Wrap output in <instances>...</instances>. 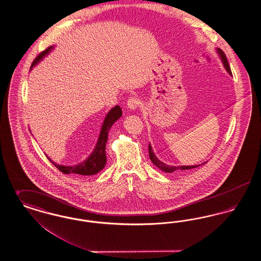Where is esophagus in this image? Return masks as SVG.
<instances>
[{"mask_svg": "<svg viewBox=\"0 0 261 261\" xmlns=\"http://www.w3.org/2000/svg\"><path fill=\"white\" fill-rule=\"evenodd\" d=\"M139 103H140L139 99L135 98V97H131L127 100V107L130 110H136L137 108L139 107Z\"/></svg>", "mask_w": 261, "mask_h": 261, "instance_id": "34e87169", "label": "esophagus"}]
</instances>
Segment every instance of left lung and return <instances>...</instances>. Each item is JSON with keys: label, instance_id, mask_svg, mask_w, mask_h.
<instances>
[{"label": "left lung", "instance_id": "left-lung-1", "mask_svg": "<svg viewBox=\"0 0 261 261\" xmlns=\"http://www.w3.org/2000/svg\"><path fill=\"white\" fill-rule=\"evenodd\" d=\"M217 51H218V54H219V56H220V58H221V61L223 62L224 67L226 68V70L230 73V74H232V71H231V68H230V66H229V63H228V60H227V58H226V56H225V54H224V51L222 50H220V49H217ZM149 159H150V161L151 162L156 166V167H159L161 170L162 171H164V172H166V173H172L174 171H177V170H187V169H192V168H196V167H198L199 165H192V166H173V165H168V164H165V163H163V162H161L155 155H154V153H153V151H152V149H151V146H150V144H149ZM205 163V162H204ZM204 163H201V164H204Z\"/></svg>", "mask_w": 261, "mask_h": 261}]
</instances>
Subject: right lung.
I'll return each instance as SVG.
<instances>
[{
  "label": "right lung",
  "mask_w": 261,
  "mask_h": 261,
  "mask_svg": "<svg viewBox=\"0 0 261 261\" xmlns=\"http://www.w3.org/2000/svg\"><path fill=\"white\" fill-rule=\"evenodd\" d=\"M53 49V47L50 46L49 48H47L46 50H43L42 53H40L37 56V58L33 61L31 64V68L37 64L47 54H49ZM122 115V110L120 109L119 106H116L114 108H112V110L107 114L105 121L101 126L100 129V133H99V139H98V143L95 147V149L93 150V152L90 154V156L87 160H85L84 162L81 163H78L76 165H69V166H64V165H60L57 164L54 162H50L60 170L62 173L64 174H80V175H94L99 172L100 170L103 169L106 163H107V154H106V145H107V141H108V135L110 132V129L112 127V124Z\"/></svg>",
  "instance_id": "1"
}]
</instances>
